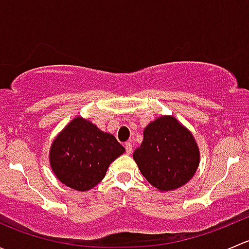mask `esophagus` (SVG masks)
<instances>
[{
  "instance_id": "1",
  "label": "esophagus",
  "mask_w": 249,
  "mask_h": 249,
  "mask_svg": "<svg viewBox=\"0 0 249 249\" xmlns=\"http://www.w3.org/2000/svg\"><path fill=\"white\" fill-rule=\"evenodd\" d=\"M125 150H126L127 154H131L132 153V144L130 142L125 143Z\"/></svg>"
}]
</instances>
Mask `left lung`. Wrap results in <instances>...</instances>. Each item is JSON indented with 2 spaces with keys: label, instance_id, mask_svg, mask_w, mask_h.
I'll return each mask as SVG.
<instances>
[{
  "label": "left lung",
  "instance_id": "left-lung-1",
  "mask_svg": "<svg viewBox=\"0 0 249 249\" xmlns=\"http://www.w3.org/2000/svg\"><path fill=\"white\" fill-rule=\"evenodd\" d=\"M134 160L150 184L169 192L192 179L199 166L200 152L192 132L175 117L164 115L145 127Z\"/></svg>",
  "mask_w": 249,
  "mask_h": 249
}]
</instances>
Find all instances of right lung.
Masks as SVG:
<instances>
[{
	"label": "right lung",
	"instance_id": "1",
	"mask_svg": "<svg viewBox=\"0 0 249 249\" xmlns=\"http://www.w3.org/2000/svg\"><path fill=\"white\" fill-rule=\"evenodd\" d=\"M124 152L113 135L77 117L53 141L49 161L62 184L87 192L104 179L110 162Z\"/></svg>",
	"mask_w": 249,
	"mask_h": 249
}]
</instances>
